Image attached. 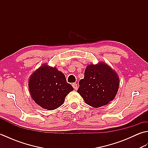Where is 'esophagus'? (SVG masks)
Segmentation results:
<instances>
[{
  "label": "esophagus",
  "instance_id": "34e87169",
  "mask_svg": "<svg viewBox=\"0 0 148 148\" xmlns=\"http://www.w3.org/2000/svg\"><path fill=\"white\" fill-rule=\"evenodd\" d=\"M72 86H73V88H74L76 90H77V88H78V87H77V84L76 83H73L72 84Z\"/></svg>",
  "mask_w": 148,
  "mask_h": 148
}]
</instances>
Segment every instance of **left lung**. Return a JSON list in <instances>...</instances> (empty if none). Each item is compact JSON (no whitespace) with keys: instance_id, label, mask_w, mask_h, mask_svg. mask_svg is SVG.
<instances>
[{"instance_id":"left-lung-1","label":"left lung","mask_w":148,"mask_h":148,"mask_svg":"<svg viewBox=\"0 0 148 148\" xmlns=\"http://www.w3.org/2000/svg\"><path fill=\"white\" fill-rule=\"evenodd\" d=\"M116 72L103 62L88 65L77 92L86 104L93 108L107 105L115 98L119 85Z\"/></svg>"}]
</instances>
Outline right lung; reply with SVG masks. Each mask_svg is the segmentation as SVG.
Returning a JSON list of instances; mask_svg holds the SVG:
<instances>
[{"instance_id": "right-lung-1", "label": "right lung", "mask_w": 148, "mask_h": 148, "mask_svg": "<svg viewBox=\"0 0 148 148\" xmlns=\"http://www.w3.org/2000/svg\"><path fill=\"white\" fill-rule=\"evenodd\" d=\"M29 92L37 104L48 110L61 106L69 93L74 90L65 75L55 67L44 64L31 75Z\"/></svg>"}]
</instances>
